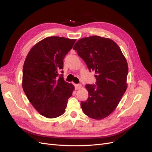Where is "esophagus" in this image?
Wrapping results in <instances>:
<instances>
[{"mask_svg": "<svg viewBox=\"0 0 152 152\" xmlns=\"http://www.w3.org/2000/svg\"><path fill=\"white\" fill-rule=\"evenodd\" d=\"M75 89H80L81 87H82V85L81 84H75Z\"/></svg>", "mask_w": 152, "mask_h": 152, "instance_id": "esophagus-1", "label": "esophagus"}]
</instances>
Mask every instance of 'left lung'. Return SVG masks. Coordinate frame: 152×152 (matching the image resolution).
Wrapping results in <instances>:
<instances>
[{
	"label": "left lung",
	"mask_w": 152,
	"mask_h": 152,
	"mask_svg": "<svg viewBox=\"0 0 152 152\" xmlns=\"http://www.w3.org/2000/svg\"><path fill=\"white\" fill-rule=\"evenodd\" d=\"M73 49L96 74L97 87L86 85L89 97L81 102L82 109L89 117L102 120L115 110L127 89V60L113 40L99 36L80 39Z\"/></svg>",
	"instance_id": "obj_1"
}]
</instances>
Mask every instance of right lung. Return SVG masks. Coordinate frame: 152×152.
Here are the masks:
<instances>
[{"label":"right lung","instance_id":"right-lung-1","mask_svg":"<svg viewBox=\"0 0 152 152\" xmlns=\"http://www.w3.org/2000/svg\"><path fill=\"white\" fill-rule=\"evenodd\" d=\"M75 41L48 37L34 45L26 57L23 89L34 108L46 118H56L64 113L75 89L58 72L63 68V59Z\"/></svg>","mask_w":152,"mask_h":152}]
</instances>
